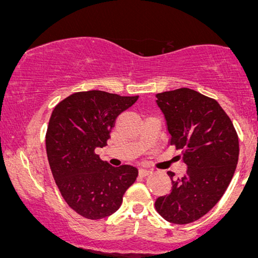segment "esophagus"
<instances>
[{"instance_id": "34e87169", "label": "esophagus", "mask_w": 258, "mask_h": 258, "mask_svg": "<svg viewBox=\"0 0 258 258\" xmlns=\"http://www.w3.org/2000/svg\"><path fill=\"white\" fill-rule=\"evenodd\" d=\"M151 173L150 170L148 169H140V175H142V177H147V175H149Z\"/></svg>"}]
</instances>
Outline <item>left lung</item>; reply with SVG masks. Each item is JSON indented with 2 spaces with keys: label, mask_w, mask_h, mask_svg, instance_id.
Returning a JSON list of instances; mask_svg holds the SVG:
<instances>
[{
  "label": "left lung",
  "mask_w": 258,
  "mask_h": 258,
  "mask_svg": "<svg viewBox=\"0 0 258 258\" xmlns=\"http://www.w3.org/2000/svg\"><path fill=\"white\" fill-rule=\"evenodd\" d=\"M156 102L166 120L170 143L187 165L182 178L167 174L172 189L156 200V211L175 225L194 222L221 199L238 160L233 122L214 99L189 88L158 93Z\"/></svg>",
  "instance_id": "obj_1"
}]
</instances>
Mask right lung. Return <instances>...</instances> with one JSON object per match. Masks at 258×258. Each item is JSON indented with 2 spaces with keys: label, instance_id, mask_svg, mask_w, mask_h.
<instances>
[{
  "label": "right lung",
  "instance_id": "1",
  "mask_svg": "<svg viewBox=\"0 0 258 258\" xmlns=\"http://www.w3.org/2000/svg\"><path fill=\"white\" fill-rule=\"evenodd\" d=\"M137 99L102 91L78 92L52 111L45 137L52 175L67 205L86 219L100 220L116 212L136 180V167L111 166L95 149L106 147L117 116Z\"/></svg>",
  "mask_w": 258,
  "mask_h": 258
}]
</instances>
